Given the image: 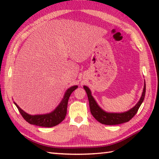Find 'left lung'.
I'll return each instance as SVG.
<instances>
[{
  "label": "left lung",
  "instance_id": "left-lung-1",
  "mask_svg": "<svg viewBox=\"0 0 159 159\" xmlns=\"http://www.w3.org/2000/svg\"><path fill=\"white\" fill-rule=\"evenodd\" d=\"M83 88L85 90L86 93H87L88 100H89L90 112L93 116V117L102 124L112 125L121 124V123L128 122L132 118H133L144 101L145 92H146V84H145L144 81L143 92H142L141 98L136 105L130 109L129 111L123 113H108L104 111L103 109L99 107L95 99L91 95V91L89 89V88L85 85L83 86Z\"/></svg>",
  "mask_w": 159,
  "mask_h": 159
}]
</instances>
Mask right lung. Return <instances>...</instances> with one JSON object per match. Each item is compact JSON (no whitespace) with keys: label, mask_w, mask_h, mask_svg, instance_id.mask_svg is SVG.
<instances>
[{"label":"right lung","mask_w":159,"mask_h":159,"mask_svg":"<svg viewBox=\"0 0 159 159\" xmlns=\"http://www.w3.org/2000/svg\"><path fill=\"white\" fill-rule=\"evenodd\" d=\"M78 88L77 85L72 86L66 90L65 94H64L62 100L61 101L60 104L53 111L46 114L41 115H30L24 111L17 104L14 102L16 107H17L19 111L22 116V117L27 121L29 123L32 125H36L38 126H42V127L50 128L58 125L65 118L66 115L67 104L69 97L71 94L74 92Z\"/></svg>","instance_id":"right-lung-1"}]
</instances>
